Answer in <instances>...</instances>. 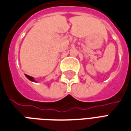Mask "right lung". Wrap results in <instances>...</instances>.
I'll use <instances>...</instances> for the list:
<instances>
[{
  "label": "right lung",
  "instance_id": "add662e5",
  "mask_svg": "<svg viewBox=\"0 0 131 131\" xmlns=\"http://www.w3.org/2000/svg\"><path fill=\"white\" fill-rule=\"evenodd\" d=\"M25 76L27 78L30 80V81H32V82H35V80H34V78L33 77H31V76L28 75H25Z\"/></svg>",
  "mask_w": 131,
  "mask_h": 131
}]
</instances>
